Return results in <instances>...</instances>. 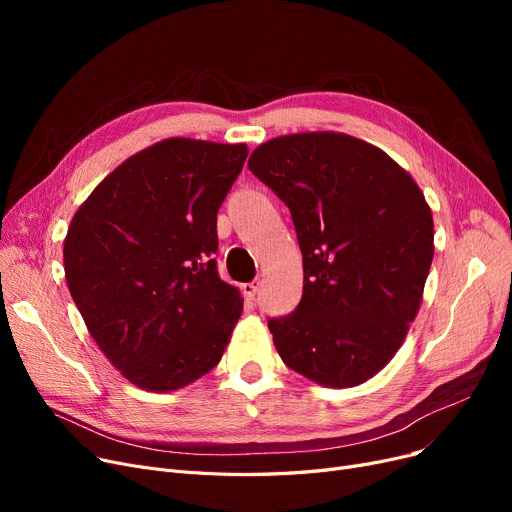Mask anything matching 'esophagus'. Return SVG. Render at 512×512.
I'll return each instance as SVG.
<instances>
[{
    "instance_id": "obj_1",
    "label": "esophagus",
    "mask_w": 512,
    "mask_h": 512,
    "mask_svg": "<svg viewBox=\"0 0 512 512\" xmlns=\"http://www.w3.org/2000/svg\"><path fill=\"white\" fill-rule=\"evenodd\" d=\"M240 288H242V292L247 294L249 299H255V294H257V292H259V288H261V280H253V282H247V284H242Z\"/></svg>"
}]
</instances>
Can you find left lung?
I'll return each mask as SVG.
<instances>
[{
	"label": "left lung",
	"instance_id": "1",
	"mask_svg": "<svg viewBox=\"0 0 512 512\" xmlns=\"http://www.w3.org/2000/svg\"><path fill=\"white\" fill-rule=\"evenodd\" d=\"M249 170L288 205L303 297L267 326L282 361L326 388L380 373L417 317L434 259V218L413 176L344 132L261 143Z\"/></svg>",
	"mask_w": 512,
	"mask_h": 512
}]
</instances>
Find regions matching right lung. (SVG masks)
Segmentation results:
<instances>
[{
    "label": "right lung",
    "mask_w": 512,
    "mask_h": 512,
    "mask_svg": "<svg viewBox=\"0 0 512 512\" xmlns=\"http://www.w3.org/2000/svg\"><path fill=\"white\" fill-rule=\"evenodd\" d=\"M247 155L245 143L164 139L122 161L74 213L70 294L103 355L141 390L197 382L232 338L242 297L211 255Z\"/></svg>",
    "instance_id": "obj_1"
}]
</instances>
